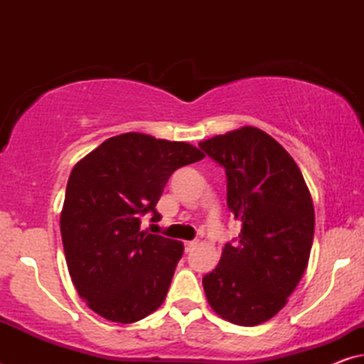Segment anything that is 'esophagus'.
<instances>
[{
	"label": "esophagus",
	"mask_w": 364,
	"mask_h": 364,
	"mask_svg": "<svg viewBox=\"0 0 364 364\" xmlns=\"http://www.w3.org/2000/svg\"><path fill=\"white\" fill-rule=\"evenodd\" d=\"M196 245H197V242H194V241H188V242H184V250H186L188 254H189V252H193V250H194Z\"/></svg>",
	"instance_id": "obj_1"
}]
</instances>
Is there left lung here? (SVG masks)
I'll return each mask as SVG.
<instances>
[{
    "mask_svg": "<svg viewBox=\"0 0 364 364\" xmlns=\"http://www.w3.org/2000/svg\"><path fill=\"white\" fill-rule=\"evenodd\" d=\"M226 170L228 208L242 228L202 279L208 305L237 326L262 324L282 310L310 258L313 199L284 147L255 127L200 141Z\"/></svg>",
    "mask_w": 364,
    "mask_h": 364,
    "instance_id": "1",
    "label": "left lung"
}]
</instances>
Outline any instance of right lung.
<instances>
[{"instance_id": "right-lung-1", "label": "right lung", "mask_w": 364, "mask_h": 364, "mask_svg": "<svg viewBox=\"0 0 364 364\" xmlns=\"http://www.w3.org/2000/svg\"><path fill=\"white\" fill-rule=\"evenodd\" d=\"M205 154L183 141L144 133L112 136L78 160L60 212L67 268L97 315L130 324L164 304L184 252L181 241L141 231L176 168Z\"/></svg>"}]
</instances>
